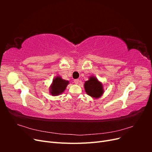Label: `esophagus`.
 <instances>
[{"label":"esophagus","instance_id":"34e87169","mask_svg":"<svg viewBox=\"0 0 152 152\" xmlns=\"http://www.w3.org/2000/svg\"><path fill=\"white\" fill-rule=\"evenodd\" d=\"M79 79H75V80H74V83H75V84H79Z\"/></svg>","mask_w":152,"mask_h":152}]
</instances>
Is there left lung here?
<instances>
[{"label": "left lung", "instance_id": "obj_1", "mask_svg": "<svg viewBox=\"0 0 152 152\" xmlns=\"http://www.w3.org/2000/svg\"><path fill=\"white\" fill-rule=\"evenodd\" d=\"M84 87L86 93L94 99L102 97L104 93L103 83L93 75L90 76L89 80L84 82Z\"/></svg>", "mask_w": 152, "mask_h": 152}]
</instances>
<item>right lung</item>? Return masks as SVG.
Here are the masks:
<instances>
[{
    "instance_id": "1",
    "label": "right lung",
    "mask_w": 152,
    "mask_h": 152,
    "mask_svg": "<svg viewBox=\"0 0 152 152\" xmlns=\"http://www.w3.org/2000/svg\"><path fill=\"white\" fill-rule=\"evenodd\" d=\"M69 84V81L63 79L61 76H56L53 80L49 87V93L53 96H56L63 93Z\"/></svg>"
}]
</instances>
